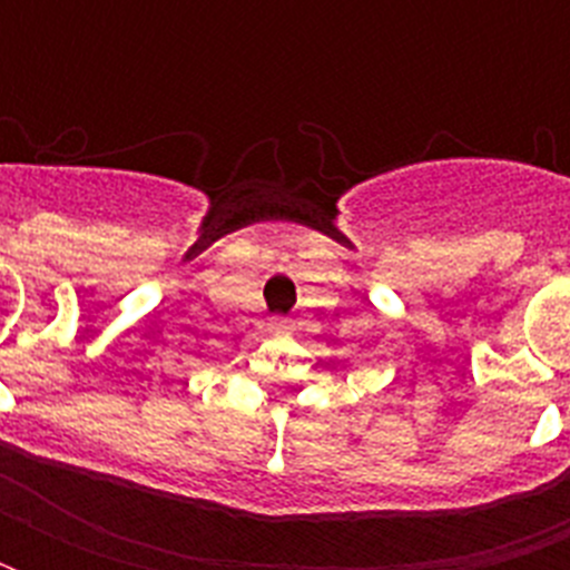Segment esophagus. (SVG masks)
I'll use <instances>...</instances> for the list:
<instances>
[{"label": "esophagus", "mask_w": 570, "mask_h": 570, "mask_svg": "<svg viewBox=\"0 0 570 570\" xmlns=\"http://www.w3.org/2000/svg\"><path fill=\"white\" fill-rule=\"evenodd\" d=\"M286 322H289V320H286V316H275L277 328H286Z\"/></svg>", "instance_id": "1"}]
</instances>
